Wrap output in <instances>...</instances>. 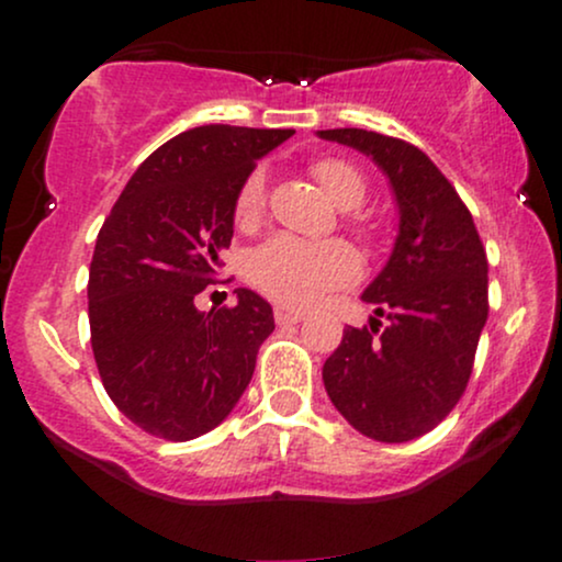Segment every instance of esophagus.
<instances>
[{"label":"esophagus","mask_w":562,"mask_h":562,"mask_svg":"<svg viewBox=\"0 0 562 562\" xmlns=\"http://www.w3.org/2000/svg\"><path fill=\"white\" fill-rule=\"evenodd\" d=\"M303 319L301 312H288V308H274V322L280 327H288V325H299Z\"/></svg>","instance_id":"esophagus-1"}]
</instances>
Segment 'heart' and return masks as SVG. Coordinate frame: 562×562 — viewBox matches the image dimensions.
I'll use <instances>...</instances> for the list:
<instances>
[{
  "instance_id": "obj_1",
  "label": "heart",
  "mask_w": 562,
  "mask_h": 562,
  "mask_svg": "<svg viewBox=\"0 0 562 562\" xmlns=\"http://www.w3.org/2000/svg\"><path fill=\"white\" fill-rule=\"evenodd\" d=\"M312 173L333 203L346 211L359 209L370 190L362 169L344 158H317L312 164ZM263 209H267V173L256 169L248 173L237 192V224L254 227L261 222ZM351 227L359 237L372 235L370 222L362 216H353ZM248 274L250 282L272 301L282 306L306 308L325 299L330 290L351 285L359 277V259L346 243H306L299 237L277 235L254 250Z\"/></svg>"
}]
</instances>
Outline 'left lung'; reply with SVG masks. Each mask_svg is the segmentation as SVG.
I'll use <instances>...</instances> for the list:
<instances>
[{
    "label": "left lung",
    "mask_w": 562,
    "mask_h": 562,
    "mask_svg": "<svg viewBox=\"0 0 562 562\" xmlns=\"http://www.w3.org/2000/svg\"><path fill=\"white\" fill-rule=\"evenodd\" d=\"M317 134L375 160L398 205L391 259L362 293L389 325L346 327L322 367L325 391L359 434L412 441L465 393L488 317L486 250L468 205L420 147L367 128Z\"/></svg>",
    "instance_id": "8db88e82"
}]
</instances>
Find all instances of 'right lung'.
<instances>
[{
  "label": "right lung",
  "mask_w": 562,
  "mask_h": 562,
  "mask_svg": "<svg viewBox=\"0 0 562 562\" xmlns=\"http://www.w3.org/2000/svg\"><path fill=\"white\" fill-rule=\"evenodd\" d=\"M293 128L209 124L160 145L134 171L97 235L89 327L108 396L145 434L190 441L240 402L272 306L237 288V306L198 312L229 248L237 192Z\"/></svg>",
  "instance_id": "right-lung-1"
}]
</instances>
